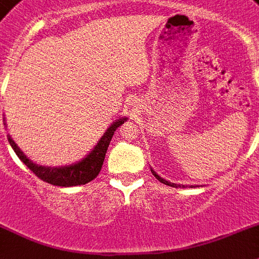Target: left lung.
Instances as JSON below:
<instances>
[{"label":"left lung","mask_w":259,"mask_h":259,"mask_svg":"<svg viewBox=\"0 0 259 259\" xmlns=\"http://www.w3.org/2000/svg\"><path fill=\"white\" fill-rule=\"evenodd\" d=\"M151 170H152V169H151ZM152 173H153V176H155L156 179H157V180L160 181V183L165 184V185H169V187H175V188H177L176 184H170V183H168V181H165V180H164V179H161V177H160L159 175H157V173H156V172H153V170H152Z\"/></svg>","instance_id":"left-lung-1"}]
</instances>
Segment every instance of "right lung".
I'll return each instance as SVG.
<instances>
[{"instance_id": "obj_1", "label": "right lung", "mask_w": 259, "mask_h": 259, "mask_svg": "<svg viewBox=\"0 0 259 259\" xmlns=\"http://www.w3.org/2000/svg\"><path fill=\"white\" fill-rule=\"evenodd\" d=\"M124 121L125 117L115 121L114 124L107 130L106 134L100 139V142L96 144L95 148L91 151V153L87 157L80 160L79 163L61 166V168H50V166H40L38 164H34L31 160H29L26 156L23 155L22 151L17 147V144L10 136H8V140H9L12 148L14 149V152L21 159V161H23V164L35 176L39 177L40 180L51 184V185H58V187H75V185H83V184L93 181L99 175L108 145H110L111 139L114 136V132Z\"/></svg>"}]
</instances>
